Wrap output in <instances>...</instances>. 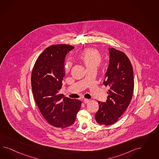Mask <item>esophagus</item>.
Wrapping results in <instances>:
<instances>
[{"label": "esophagus", "mask_w": 159, "mask_h": 159, "mask_svg": "<svg viewBox=\"0 0 159 159\" xmlns=\"http://www.w3.org/2000/svg\"><path fill=\"white\" fill-rule=\"evenodd\" d=\"M83 102L86 104V103H88V102H89V99H87V98H84V99L83 100Z\"/></svg>", "instance_id": "obj_1"}]
</instances>
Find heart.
I'll return each mask as SVG.
<instances>
[{"label":"heart","mask_w":159,"mask_h":159,"mask_svg":"<svg viewBox=\"0 0 159 159\" xmlns=\"http://www.w3.org/2000/svg\"><path fill=\"white\" fill-rule=\"evenodd\" d=\"M80 59L88 69L98 67L101 63L102 56L101 53L97 49H87L82 53ZM71 66L72 63L70 62H67L65 65L66 71L68 72L70 70Z\"/></svg>","instance_id":"obj_1"}]
</instances>
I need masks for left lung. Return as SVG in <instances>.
I'll return each instance as SVG.
<instances>
[{"label": "left lung", "instance_id": "8db88e82", "mask_svg": "<svg viewBox=\"0 0 159 159\" xmlns=\"http://www.w3.org/2000/svg\"><path fill=\"white\" fill-rule=\"evenodd\" d=\"M108 51L109 65L103 84L110 89L106 102L98 101L99 108L95 115L100 125H112L118 120L130 104L134 87V71L129 58L115 48H108Z\"/></svg>", "mask_w": 159, "mask_h": 159}]
</instances>
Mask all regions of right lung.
Instances as JSON below:
<instances>
[{"mask_svg": "<svg viewBox=\"0 0 159 159\" xmlns=\"http://www.w3.org/2000/svg\"><path fill=\"white\" fill-rule=\"evenodd\" d=\"M73 48L66 44L48 47L37 58L31 74L35 101L44 118L57 128L72 125L82 104L76 99L63 98L59 93L65 75V58Z\"/></svg>", "mask_w": 159, "mask_h": 159, "instance_id": "1", "label": "right lung"}]
</instances>
